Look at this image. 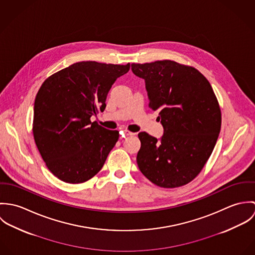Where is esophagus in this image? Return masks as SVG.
Listing matches in <instances>:
<instances>
[{
	"label": "esophagus",
	"mask_w": 255,
	"mask_h": 255,
	"mask_svg": "<svg viewBox=\"0 0 255 255\" xmlns=\"http://www.w3.org/2000/svg\"><path fill=\"white\" fill-rule=\"evenodd\" d=\"M124 132H125L126 135H134V134H135L134 132H132V131H130V130H128V129H125Z\"/></svg>",
	"instance_id": "34e87169"
}]
</instances>
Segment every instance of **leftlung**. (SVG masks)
<instances>
[{"instance_id": "left-lung-1", "label": "left lung", "mask_w": 255, "mask_h": 255, "mask_svg": "<svg viewBox=\"0 0 255 255\" xmlns=\"http://www.w3.org/2000/svg\"><path fill=\"white\" fill-rule=\"evenodd\" d=\"M131 71L145 80L148 106L159 112L164 128L160 141L138 133V168L158 186H182L199 175L217 142L222 124L217 97L202 73L175 61L131 64Z\"/></svg>"}]
</instances>
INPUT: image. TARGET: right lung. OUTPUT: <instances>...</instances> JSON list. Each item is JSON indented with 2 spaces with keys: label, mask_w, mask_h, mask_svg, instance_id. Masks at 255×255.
<instances>
[{
  "label": "right lung",
  "mask_w": 255,
  "mask_h": 255,
  "mask_svg": "<svg viewBox=\"0 0 255 255\" xmlns=\"http://www.w3.org/2000/svg\"><path fill=\"white\" fill-rule=\"evenodd\" d=\"M129 69V64L79 62L42 83L32 131L47 168L61 181L81 183L102 169L120 133L90 118L105 110L113 83Z\"/></svg>",
  "instance_id": "obj_1"
}]
</instances>
